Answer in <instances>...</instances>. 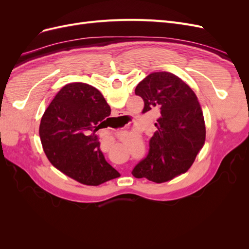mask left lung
Instances as JSON below:
<instances>
[{
  "mask_svg": "<svg viewBox=\"0 0 249 249\" xmlns=\"http://www.w3.org/2000/svg\"><path fill=\"white\" fill-rule=\"evenodd\" d=\"M135 93L144 102L142 113L159 109L161 115L149 140L148 155L132 175L159 184L183 175L206 140L205 118L196 94L182 79L167 71L149 73Z\"/></svg>",
  "mask_w": 249,
  "mask_h": 249,
  "instance_id": "left-lung-1",
  "label": "left lung"
}]
</instances>
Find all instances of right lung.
<instances>
[{"label":"right lung","instance_id":"obj_1","mask_svg":"<svg viewBox=\"0 0 249 249\" xmlns=\"http://www.w3.org/2000/svg\"><path fill=\"white\" fill-rule=\"evenodd\" d=\"M110 114V106L93 86L76 82L60 89L39 125L42 148L53 166L88 186L120 177L105 160L95 135Z\"/></svg>","mask_w":249,"mask_h":249}]
</instances>
